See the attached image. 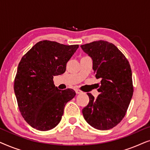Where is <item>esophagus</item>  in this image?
Here are the masks:
<instances>
[{
	"label": "esophagus",
	"mask_w": 150,
	"mask_h": 150,
	"mask_svg": "<svg viewBox=\"0 0 150 150\" xmlns=\"http://www.w3.org/2000/svg\"><path fill=\"white\" fill-rule=\"evenodd\" d=\"M76 93L77 94H81V93H83V91H81V90L79 89H76Z\"/></svg>",
	"instance_id": "obj_1"
}]
</instances>
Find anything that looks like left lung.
<instances>
[{
    "label": "left lung",
    "instance_id": "8db88e82",
    "mask_svg": "<svg viewBox=\"0 0 150 150\" xmlns=\"http://www.w3.org/2000/svg\"><path fill=\"white\" fill-rule=\"evenodd\" d=\"M91 57L93 73L100 79L96 98L87 93L89 102L82 112L90 126L106 130L117 126L126 115L133 95L132 70L128 61L114 44L100 40L81 46Z\"/></svg>",
    "mask_w": 150,
    "mask_h": 150
}]
</instances>
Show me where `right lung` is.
<instances>
[{
    "mask_svg": "<svg viewBox=\"0 0 150 150\" xmlns=\"http://www.w3.org/2000/svg\"><path fill=\"white\" fill-rule=\"evenodd\" d=\"M78 48L79 45L41 41L19 63L14 92L22 116L36 130L47 131L56 127L65 104L76 96L73 89L55 87L53 78L65 72L67 61Z\"/></svg>",
    "mask_w": 150,
    "mask_h": 150,
    "instance_id": "1",
    "label": "right lung"
}]
</instances>
